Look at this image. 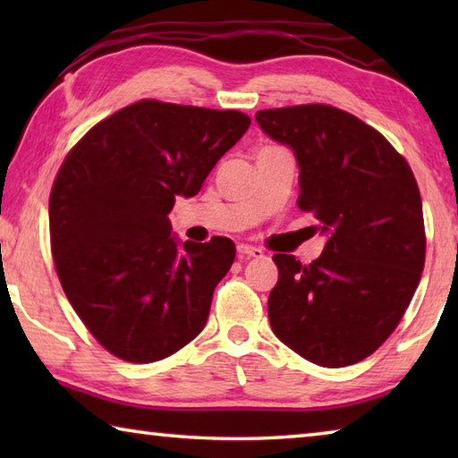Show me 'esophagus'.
Returning a JSON list of instances; mask_svg holds the SVG:
<instances>
[{
  "label": "esophagus",
  "mask_w": 458,
  "mask_h": 458,
  "mask_svg": "<svg viewBox=\"0 0 458 458\" xmlns=\"http://www.w3.org/2000/svg\"><path fill=\"white\" fill-rule=\"evenodd\" d=\"M262 257H265V252H262L260 248L250 246V244H238V259H240V260L262 259Z\"/></svg>",
  "instance_id": "1"
}]
</instances>
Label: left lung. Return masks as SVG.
I'll return each instance as SVG.
<instances>
[{
	"mask_svg": "<svg viewBox=\"0 0 458 458\" xmlns=\"http://www.w3.org/2000/svg\"><path fill=\"white\" fill-rule=\"evenodd\" d=\"M257 123L299 165V208L327 242L303 267L275 254V335L301 358L344 368L396 329L424 268L422 199L406 159L353 114L329 105L259 111Z\"/></svg>",
	"mask_w": 458,
	"mask_h": 458,
	"instance_id": "left-lung-1",
	"label": "left lung"
}]
</instances>
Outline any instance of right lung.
I'll use <instances>...</instances> for the list:
<instances>
[{"mask_svg":"<svg viewBox=\"0 0 458 458\" xmlns=\"http://www.w3.org/2000/svg\"><path fill=\"white\" fill-rule=\"evenodd\" d=\"M250 119L139 100L68 153L50 193L52 257L68 301L105 350L151 363L204 329L232 267L230 238L182 242L169 212L201 190Z\"/></svg>","mask_w":458,"mask_h":458,"instance_id":"right-lung-1","label":"right lung"}]
</instances>
